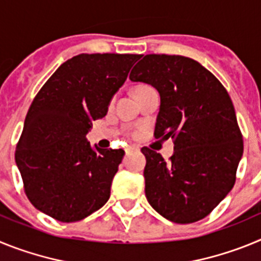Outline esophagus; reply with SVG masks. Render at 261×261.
Segmentation results:
<instances>
[{
  "mask_svg": "<svg viewBox=\"0 0 261 261\" xmlns=\"http://www.w3.org/2000/svg\"><path fill=\"white\" fill-rule=\"evenodd\" d=\"M140 150V147L136 146V145H129V146L125 147V153L129 154L132 153V151H138Z\"/></svg>",
  "mask_w": 261,
  "mask_h": 261,
  "instance_id": "1",
  "label": "esophagus"
}]
</instances>
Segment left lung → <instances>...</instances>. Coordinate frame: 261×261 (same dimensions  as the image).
Wrapping results in <instances>:
<instances>
[{"mask_svg": "<svg viewBox=\"0 0 261 261\" xmlns=\"http://www.w3.org/2000/svg\"><path fill=\"white\" fill-rule=\"evenodd\" d=\"M129 80L158 90L154 137H171L175 145L168 162L149 147L141 149L147 201L175 223L202 220L234 187L243 154L229 94L208 69L176 55H146Z\"/></svg>", "mask_w": 261, "mask_h": 261, "instance_id": "8db88e82", "label": "left lung"}]
</instances>
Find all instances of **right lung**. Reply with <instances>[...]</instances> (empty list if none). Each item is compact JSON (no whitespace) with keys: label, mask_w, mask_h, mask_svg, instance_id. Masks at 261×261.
<instances>
[{"label":"right lung","mask_w":261,"mask_h":261,"mask_svg":"<svg viewBox=\"0 0 261 261\" xmlns=\"http://www.w3.org/2000/svg\"><path fill=\"white\" fill-rule=\"evenodd\" d=\"M141 55L81 53L65 61L32 100L15 149L27 199L61 222L100 209L123 159L121 149L86 140Z\"/></svg>","instance_id":"1"}]
</instances>
